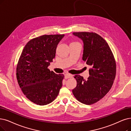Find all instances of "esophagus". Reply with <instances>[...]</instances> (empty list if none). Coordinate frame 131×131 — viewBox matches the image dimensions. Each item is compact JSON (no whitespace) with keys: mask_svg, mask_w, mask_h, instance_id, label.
<instances>
[{"mask_svg":"<svg viewBox=\"0 0 131 131\" xmlns=\"http://www.w3.org/2000/svg\"><path fill=\"white\" fill-rule=\"evenodd\" d=\"M64 77H65V78H69L72 77V75L71 74H66L64 75Z\"/></svg>","mask_w":131,"mask_h":131,"instance_id":"obj_1","label":"esophagus"}]
</instances>
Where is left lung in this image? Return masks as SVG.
<instances>
[{"label": "left lung", "mask_w": 131, "mask_h": 131, "mask_svg": "<svg viewBox=\"0 0 131 131\" xmlns=\"http://www.w3.org/2000/svg\"><path fill=\"white\" fill-rule=\"evenodd\" d=\"M72 34L83 41L82 59L90 66L88 80L76 75L77 85L72 90L77 100L86 105L95 103L111 89L116 73V64L106 41L95 33L75 32Z\"/></svg>", "instance_id": "1"}]
</instances>
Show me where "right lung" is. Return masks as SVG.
<instances>
[{
	"label": "right lung",
	"instance_id": "1",
	"mask_svg": "<svg viewBox=\"0 0 131 131\" xmlns=\"http://www.w3.org/2000/svg\"><path fill=\"white\" fill-rule=\"evenodd\" d=\"M64 35H44L30 40L21 54L17 68L20 88L29 101L45 105L56 98L64 75L48 68L55 58L57 46Z\"/></svg>",
	"mask_w": 131,
	"mask_h": 131
}]
</instances>
